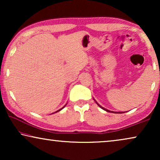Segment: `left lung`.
<instances>
[{
	"label": "left lung",
	"instance_id": "left-lung-1",
	"mask_svg": "<svg viewBox=\"0 0 160 160\" xmlns=\"http://www.w3.org/2000/svg\"><path fill=\"white\" fill-rule=\"evenodd\" d=\"M98 106H99L100 107V108H102V109H103V110H105V111H107V112H113V113H116V112H113V111H109V110H107V109H106V108H102V106H100L99 104H98ZM117 113H118V112H117ZM119 113H122V112H119Z\"/></svg>",
	"mask_w": 160,
	"mask_h": 160
}]
</instances>
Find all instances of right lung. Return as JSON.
I'll use <instances>...</instances> for the list:
<instances>
[{
	"label": "right lung",
	"mask_w": 160,
	"mask_h": 160,
	"mask_svg": "<svg viewBox=\"0 0 160 160\" xmlns=\"http://www.w3.org/2000/svg\"><path fill=\"white\" fill-rule=\"evenodd\" d=\"M60 110H61V109H60V110H59V111H60ZM58 111H56V112H58ZM56 112H55V113H56Z\"/></svg>",
	"instance_id": "add662e5"
}]
</instances>
